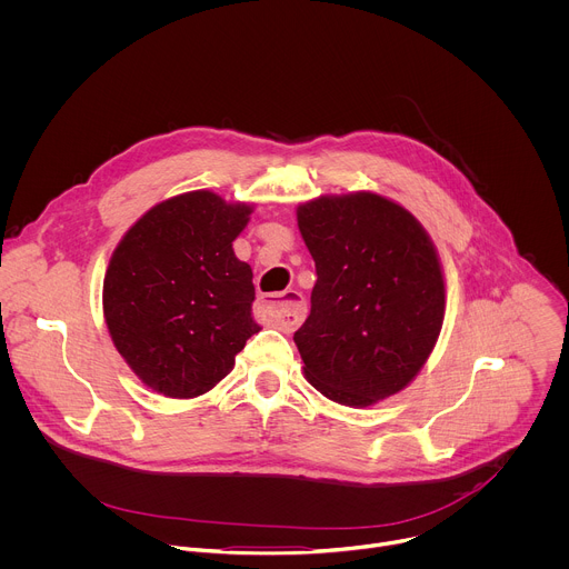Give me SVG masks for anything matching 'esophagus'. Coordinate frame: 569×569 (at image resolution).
I'll list each match as a JSON object with an SVG mask.
<instances>
[{
  "mask_svg": "<svg viewBox=\"0 0 569 569\" xmlns=\"http://www.w3.org/2000/svg\"><path fill=\"white\" fill-rule=\"evenodd\" d=\"M270 317L286 330H295L301 321H303V315H306V303H303V297L297 292V290H283L279 292L272 301L266 303Z\"/></svg>",
  "mask_w": 569,
  "mask_h": 569,
  "instance_id": "1",
  "label": "esophagus"
}]
</instances>
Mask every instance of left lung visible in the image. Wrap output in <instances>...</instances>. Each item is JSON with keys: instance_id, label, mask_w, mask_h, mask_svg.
<instances>
[{"instance_id": "8db88e82", "label": "left lung", "mask_w": 569, "mask_h": 569, "mask_svg": "<svg viewBox=\"0 0 569 569\" xmlns=\"http://www.w3.org/2000/svg\"><path fill=\"white\" fill-rule=\"evenodd\" d=\"M315 259L312 310L295 332L303 375L326 399L368 408L408 388L446 317L437 246L401 203L370 192L297 206Z\"/></svg>"}]
</instances>
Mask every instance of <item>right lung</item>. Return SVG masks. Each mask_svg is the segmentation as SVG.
I'll list each match as a JSON object with an SVG mask.
<instances>
[{
    "mask_svg": "<svg viewBox=\"0 0 569 569\" xmlns=\"http://www.w3.org/2000/svg\"><path fill=\"white\" fill-rule=\"evenodd\" d=\"M252 210L212 190L174 194L146 210L112 250L101 292L106 328L152 392H210L259 332L252 268L232 250Z\"/></svg>",
    "mask_w": 569,
    "mask_h": 569,
    "instance_id": "add662e5",
    "label": "right lung"
}]
</instances>
